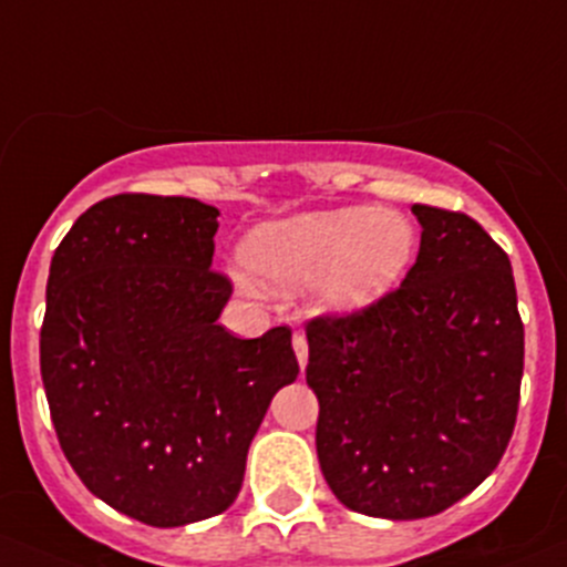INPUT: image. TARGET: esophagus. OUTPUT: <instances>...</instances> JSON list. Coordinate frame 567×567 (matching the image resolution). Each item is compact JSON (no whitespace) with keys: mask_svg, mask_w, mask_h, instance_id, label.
<instances>
[{"mask_svg":"<svg viewBox=\"0 0 567 567\" xmlns=\"http://www.w3.org/2000/svg\"><path fill=\"white\" fill-rule=\"evenodd\" d=\"M293 350H296L298 365H301V371H303V369H307V363H309V344H307V336H303V333H296V336H293Z\"/></svg>","mask_w":567,"mask_h":567,"instance_id":"1","label":"esophagus"}]
</instances>
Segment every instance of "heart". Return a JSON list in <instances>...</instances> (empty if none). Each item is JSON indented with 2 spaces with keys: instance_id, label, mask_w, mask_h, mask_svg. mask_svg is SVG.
I'll return each instance as SVG.
<instances>
[{
  "instance_id": "obj_1",
  "label": "heart",
  "mask_w": 567,
  "mask_h": 567,
  "mask_svg": "<svg viewBox=\"0 0 567 567\" xmlns=\"http://www.w3.org/2000/svg\"><path fill=\"white\" fill-rule=\"evenodd\" d=\"M416 231L406 215L384 207H339L255 226L239 260L271 290L309 285L315 312L347 317L384 301L406 277Z\"/></svg>"
}]
</instances>
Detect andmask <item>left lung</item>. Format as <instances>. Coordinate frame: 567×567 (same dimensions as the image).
<instances>
[{
	"mask_svg": "<svg viewBox=\"0 0 567 567\" xmlns=\"http://www.w3.org/2000/svg\"><path fill=\"white\" fill-rule=\"evenodd\" d=\"M416 264L371 309L307 322L317 457L347 508L422 519L501 463L519 406L525 328L508 255L463 213L414 204Z\"/></svg>",
	"mask_w": 567,
	"mask_h": 567,
	"instance_id": "left-lung-1",
	"label": "left lung"
}]
</instances>
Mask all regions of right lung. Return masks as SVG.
Listing matches in <instances>:
<instances>
[{
  "mask_svg": "<svg viewBox=\"0 0 567 567\" xmlns=\"http://www.w3.org/2000/svg\"><path fill=\"white\" fill-rule=\"evenodd\" d=\"M217 209L121 193L53 252L40 331L51 420L80 482L153 527L223 514L274 393L296 382L290 328L217 326L231 282L213 271Z\"/></svg>",
  "mask_w": 567,
  "mask_h": 567,
  "instance_id": "right-lung-1",
  "label": "right lung"
}]
</instances>
